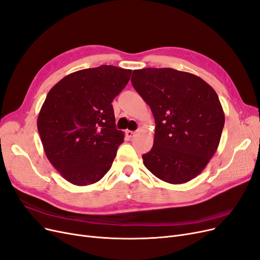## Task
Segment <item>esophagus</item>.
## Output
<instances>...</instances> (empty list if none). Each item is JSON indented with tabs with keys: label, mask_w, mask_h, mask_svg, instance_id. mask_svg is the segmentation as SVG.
I'll return each instance as SVG.
<instances>
[{
	"label": "esophagus",
	"mask_w": 260,
	"mask_h": 260,
	"mask_svg": "<svg viewBox=\"0 0 260 260\" xmlns=\"http://www.w3.org/2000/svg\"><path fill=\"white\" fill-rule=\"evenodd\" d=\"M136 134H137V132H136V131H130V130L126 131V136H127L128 138H130V139L136 137Z\"/></svg>",
	"instance_id": "34e87169"
}]
</instances>
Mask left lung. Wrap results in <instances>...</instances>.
<instances>
[{
    "instance_id": "8db88e82",
    "label": "left lung",
    "mask_w": 260,
    "mask_h": 260,
    "mask_svg": "<svg viewBox=\"0 0 260 260\" xmlns=\"http://www.w3.org/2000/svg\"><path fill=\"white\" fill-rule=\"evenodd\" d=\"M131 83L155 122L144 165L172 184L195 178L215 153L225 122L214 89L200 77L173 68L134 70Z\"/></svg>"
}]
</instances>
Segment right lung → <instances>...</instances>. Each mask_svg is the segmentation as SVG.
Masks as SVG:
<instances>
[{"mask_svg": "<svg viewBox=\"0 0 260 260\" xmlns=\"http://www.w3.org/2000/svg\"><path fill=\"white\" fill-rule=\"evenodd\" d=\"M131 74L112 65L83 69L48 92L38 132L48 160L72 184L95 183L111 169L124 138L116 129L112 101Z\"/></svg>", "mask_w": 260, "mask_h": 260, "instance_id": "right-lung-1", "label": "right lung"}]
</instances>
